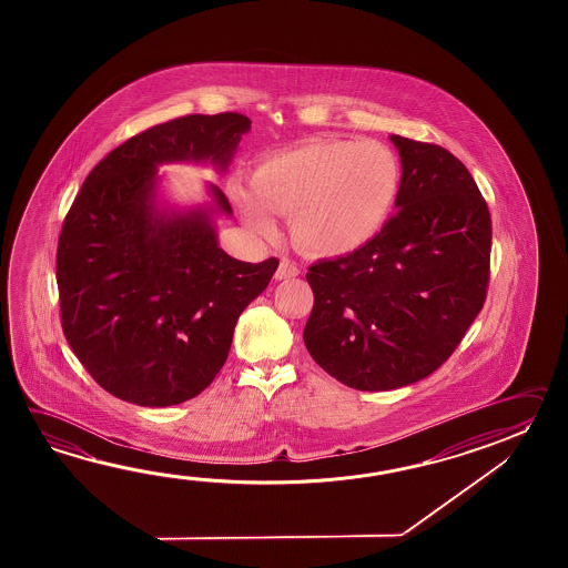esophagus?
<instances>
[{"label":"esophagus","mask_w":568,"mask_h":568,"mask_svg":"<svg viewBox=\"0 0 568 568\" xmlns=\"http://www.w3.org/2000/svg\"><path fill=\"white\" fill-rule=\"evenodd\" d=\"M294 276H298V267H296V264H292L288 260H282L278 270H276V274H274V278L286 280L294 278Z\"/></svg>","instance_id":"1"}]
</instances>
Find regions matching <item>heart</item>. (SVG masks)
<instances>
[{
  "mask_svg": "<svg viewBox=\"0 0 568 568\" xmlns=\"http://www.w3.org/2000/svg\"><path fill=\"white\" fill-rule=\"evenodd\" d=\"M402 191V164L374 140H313L267 154L252 172V191L235 189L243 221L276 235L278 215L306 252L347 255L386 227Z\"/></svg>",
  "mask_w": 568,
  "mask_h": 568,
  "instance_id": "b5f03b06",
  "label": "heart"
}]
</instances>
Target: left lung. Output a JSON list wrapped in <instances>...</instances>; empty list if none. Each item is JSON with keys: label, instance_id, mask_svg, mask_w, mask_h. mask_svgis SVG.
<instances>
[{"label": "left lung", "instance_id": "1", "mask_svg": "<svg viewBox=\"0 0 568 568\" xmlns=\"http://www.w3.org/2000/svg\"><path fill=\"white\" fill-rule=\"evenodd\" d=\"M402 162L398 213L353 254L308 267L304 345L341 384L410 386L436 372L479 314L491 217L469 170L435 144L389 135Z\"/></svg>", "mask_w": 568, "mask_h": 568}]
</instances>
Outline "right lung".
<instances>
[{
  "label": "right lung",
  "instance_id": "right-lung-1",
  "mask_svg": "<svg viewBox=\"0 0 568 568\" xmlns=\"http://www.w3.org/2000/svg\"><path fill=\"white\" fill-rule=\"evenodd\" d=\"M252 121L242 113L186 115L154 125L89 172L67 213L57 252L64 337L99 386L130 404L164 408L199 396L227 359L243 308L278 260L240 262L217 242L211 203L174 209L158 199V166L230 169Z\"/></svg>",
  "mask_w": 568,
  "mask_h": 568
}]
</instances>
